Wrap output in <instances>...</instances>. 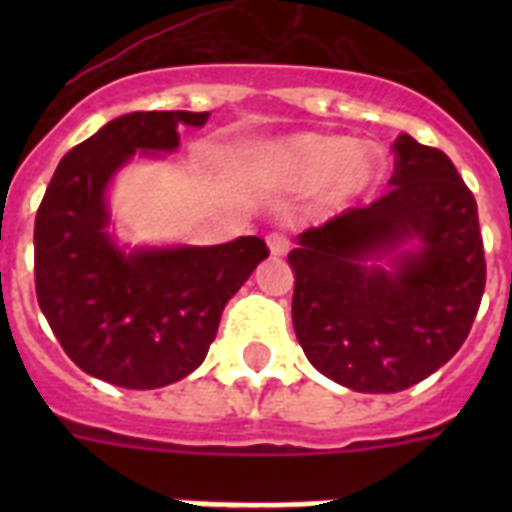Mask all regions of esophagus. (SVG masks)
Instances as JSON below:
<instances>
[{
  "label": "esophagus",
  "instance_id": "34e87169",
  "mask_svg": "<svg viewBox=\"0 0 512 512\" xmlns=\"http://www.w3.org/2000/svg\"><path fill=\"white\" fill-rule=\"evenodd\" d=\"M289 236H284V233H268V247H271V255L276 257H284L289 252Z\"/></svg>",
  "mask_w": 512,
  "mask_h": 512
}]
</instances>
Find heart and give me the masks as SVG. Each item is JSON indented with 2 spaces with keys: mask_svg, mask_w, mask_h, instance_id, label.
<instances>
[{
  "mask_svg": "<svg viewBox=\"0 0 512 512\" xmlns=\"http://www.w3.org/2000/svg\"><path fill=\"white\" fill-rule=\"evenodd\" d=\"M271 159L289 183L324 188L337 204L356 199L382 177L380 154L369 146H350L345 138L303 135L273 148Z\"/></svg>",
  "mask_w": 512,
  "mask_h": 512,
  "instance_id": "1",
  "label": "heart"
}]
</instances>
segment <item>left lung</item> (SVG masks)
<instances>
[{"instance_id":"left-lung-1","label":"left lung","mask_w":512,"mask_h":512,"mask_svg":"<svg viewBox=\"0 0 512 512\" xmlns=\"http://www.w3.org/2000/svg\"><path fill=\"white\" fill-rule=\"evenodd\" d=\"M393 154L382 199L308 228L289 252L297 340L324 377L358 393H398L444 366L486 284L476 199L452 159L409 135ZM382 256L393 269L363 263Z\"/></svg>"}]
</instances>
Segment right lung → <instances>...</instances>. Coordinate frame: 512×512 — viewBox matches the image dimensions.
<instances>
[{"instance_id": "obj_1", "label": "right lung", "mask_w": 512, "mask_h": 512, "mask_svg": "<svg viewBox=\"0 0 512 512\" xmlns=\"http://www.w3.org/2000/svg\"><path fill=\"white\" fill-rule=\"evenodd\" d=\"M209 111H135L74 146L34 223L36 300L82 372L130 390L164 388L204 361L231 300L268 247L241 236L217 247L122 252L108 236L106 188L135 151H175L177 127Z\"/></svg>"}]
</instances>
